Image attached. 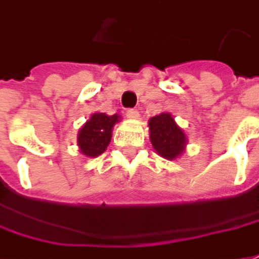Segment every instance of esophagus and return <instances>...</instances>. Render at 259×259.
I'll list each match as a JSON object with an SVG mask.
<instances>
[{"mask_svg": "<svg viewBox=\"0 0 259 259\" xmlns=\"http://www.w3.org/2000/svg\"><path fill=\"white\" fill-rule=\"evenodd\" d=\"M126 117H127V119H133V120H135V119H139V112L138 110H135V109H127V110H126Z\"/></svg>", "mask_w": 259, "mask_h": 259, "instance_id": "1", "label": "esophagus"}]
</instances>
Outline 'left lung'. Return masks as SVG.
Returning <instances> with one entry per match:
<instances>
[{
  "mask_svg": "<svg viewBox=\"0 0 259 259\" xmlns=\"http://www.w3.org/2000/svg\"><path fill=\"white\" fill-rule=\"evenodd\" d=\"M150 142L157 155L167 160L181 156L188 143L186 135L169 113H160L149 120Z\"/></svg>",
  "mask_w": 259,
  "mask_h": 259,
  "instance_id": "left-lung-1",
  "label": "left lung"
}]
</instances>
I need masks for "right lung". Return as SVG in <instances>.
<instances>
[{
	"label": "right lung",
	"instance_id": "1",
	"mask_svg": "<svg viewBox=\"0 0 259 259\" xmlns=\"http://www.w3.org/2000/svg\"><path fill=\"white\" fill-rule=\"evenodd\" d=\"M120 116L106 113H94L92 117L85 121L83 127L78 132L77 145L80 152L89 157L100 156L107 149L112 140L113 126L119 121Z\"/></svg>",
	"mask_w": 259,
	"mask_h": 259
}]
</instances>
